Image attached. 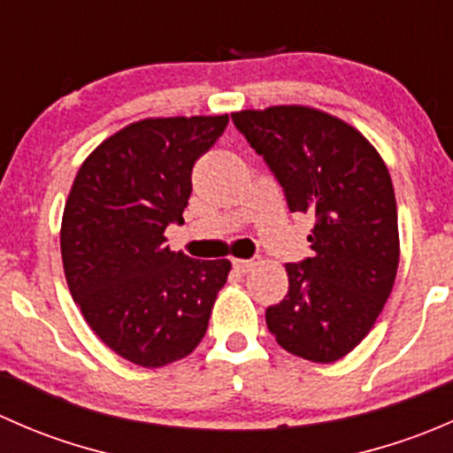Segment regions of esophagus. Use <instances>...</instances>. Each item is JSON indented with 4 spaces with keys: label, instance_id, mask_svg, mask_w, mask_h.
<instances>
[{
    "label": "esophagus",
    "instance_id": "1",
    "mask_svg": "<svg viewBox=\"0 0 453 453\" xmlns=\"http://www.w3.org/2000/svg\"><path fill=\"white\" fill-rule=\"evenodd\" d=\"M232 265H234L236 272H250V269L254 267V260L252 258H234L232 260Z\"/></svg>",
    "mask_w": 453,
    "mask_h": 453
}]
</instances>
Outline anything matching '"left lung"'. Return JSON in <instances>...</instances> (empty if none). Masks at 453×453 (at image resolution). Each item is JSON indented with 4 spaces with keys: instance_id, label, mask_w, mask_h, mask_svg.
I'll return each instance as SVG.
<instances>
[{
    "instance_id": "obj_1",
    "label": "left lung",
    "mask_w": 453,
    "mask_h": 453,
    "mask_svg": "<svg viewBox=\"0 0 453 453\" xmlns=\"http://www.w3.org/2000/svg\"><path fill=\"white\" fill-rule=\"evenodd\" d=\"M285 190L291 212L313 214V256L287 263L289 291L265 313L291 355L333 364L377 322L399 267L396 199L386 162L342 118L307 104L232 113Z\"/></svg>"
}]
</instances>
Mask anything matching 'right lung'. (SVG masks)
Returning a JSON list of instances; mask_svg holds the SVG:
<instances>
[{
    "label": "right lung",
    "mask_w": 453,
    "mask_h": 453,
    "mask_svg": "<svg viewBox=\"0 0 453 453\" xmlns=\"http://www.w3.org/2000/svg\"><path fill=\"white\" fill-rule=\"evenodd\" d=\"M223 116L144 118L100 142L74 177L61 221L65 280L91 331L127 362L162 368L203 340L232 263L166 245L184 223L195 162Z\"/></svg>",
    "instance_id": "1"
}]
</instances>
